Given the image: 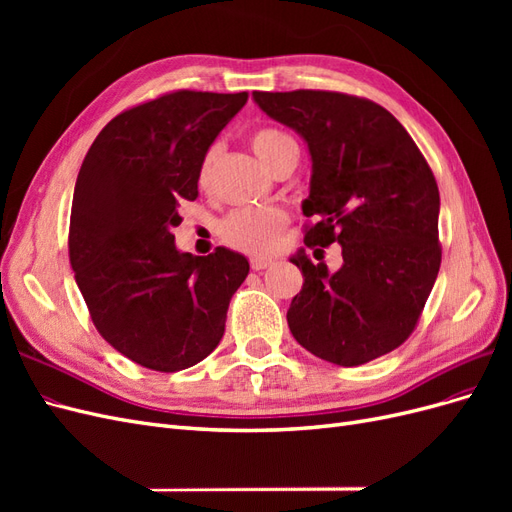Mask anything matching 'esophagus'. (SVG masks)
<instances>
[{
	"label": "esophagus",
	"mask_w": 512,
	"mask_h": 512,
	"mask_svg": "<svg viewBox=\"0 0 512 512\" xmlns=\"http://www.w3.org/2000/svg\"><path fill=\"white\" fill-rule=\"evenodd\" d=\"M250 265H252L254 271H265V269H269L273 265V258H260V256H256V258L250 260Z\"/></svg>",
	"instance_id": "1"
}]
</instances>
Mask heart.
I'll list each match as a JSON object with an SVG mask.
<instances>
[{"label": "heart", "instance_id": "1", "mask_svg": "<svg viewBox=\"0 0 512 512\" xmlns=\"http://www.w3.org/2000/svg\"><path fill=\"white\" fill-rule=\"evenodd\" d=\"M250 143L260 162L269 170H273L275 164L284 160L288 153L297 151V143L292 141V136L275 128L256 130L252 134ZM220 156H222L220 143H213L205 151L203 162H200V168H198L200 188H209L215 164H218ZM286 226H288V215L280 207H245L226 215L218 226V235L226 245L235 247V250H241L247 254H267L273 250Z\"/></svg>", "mask_w": 512, "mask_h": 512}]
</instances>
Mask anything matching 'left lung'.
<instances>
[{
	"instance_id": "1",
	"label": "left lung",
	"mask_w": 512,
	"mask_h": 512,
	"mask_svg": "<svg viewBox=\"0 0 512 512\" xmlns=\"http://www.w3.org/2000/svg\"><path fill=\"white\" fill-rule=\"evenodd\" d=\"M271 119L303 136L312 156L303 213L307 247L342 245L329 273L297 252L303 288L288 309L297 342L342 367L399 348L414 331L442 262L440 192L401 123L367 98L339 91H254Z\"/></svg>"
}]
</instances>
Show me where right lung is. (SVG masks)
Returning <instances> with one entry per match:
<instances>
[{
  "mask_svg": "<svg viewBox=\"0 0 512 512\" xmlns=\"http://www.w3.org/2000/svg\"><path fill=\"white\" fill-rule=\"evenodd\" d=\"M241 94L179 89L119 113L89 147L74 185L68 252L98 333L130 361L181 371L218 348L245 256L179 252V207Z\"/></svg>",
  "mask_w": 512,
  "mask_h": 512,
  "instance_id": "1",
  "label": "right lung"
}]
</instances>
